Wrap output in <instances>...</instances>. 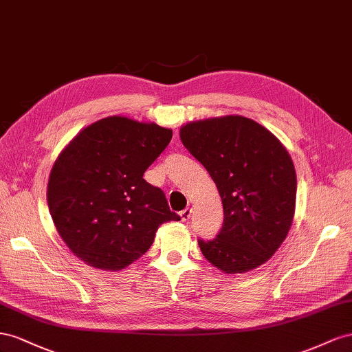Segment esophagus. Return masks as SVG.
I'll return each instance as SVG.
<instances>
[{"label":"esophagus","instance_id":"1","mask_svg":"<svg viewBox=\"0 0 352 352\" xmlns=\"http://www.w3.org/2000/svg\"><path fill=\"white\" fill-rule=\"evenodd\" d=\"M179 217H182V221H184V223H186V221H188V218L192 217V209H190V208L183 209L182 212H179Z\"/></svg>","mask_w":352,"mask_h":352}]
</instances>
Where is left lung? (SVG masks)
I'll list each match as a JSON object with an SVG mask.
<instances>
[{
	"label": "left lung",
	"mask_w": 352,
	"mask_h": 352,
	"mask_svg": "<svg viewBox=\"0 0 352 352\" xmlns=\"http://www.w3.org/2000/svg\"><path fill=\"white\" fill-rule=\"evenodd\" d=\"M179 137L223 200L219 233L197 239L204 256L228 274L263 265L283 243L295 214L296 173L287 150L263 125L239 115L190 122Z\"/></svg>",
	"instance_id": "8db88e82"
}]
</instances>
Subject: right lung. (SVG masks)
Returning <instances> with one entry per match:
<instances>
[{
  "label": "right lung",
  "instance_id": "obj_1",
  "mask_svg": "<svg viewBox=\"0 0 352 352\" xmlns=\"http://www.w3.org/2000/svg\"><path fill=\"white\" fill-rule=\"evenodd\" d=\"M170 138L169 128L110 116L60 153L48 179L50 214L85 264L122 270L147 252L160 226L182 219L162 190L143 178Z\"/></svg>",
  "mask_w": 352,
  "mask_h": 352
}]
</instances>
